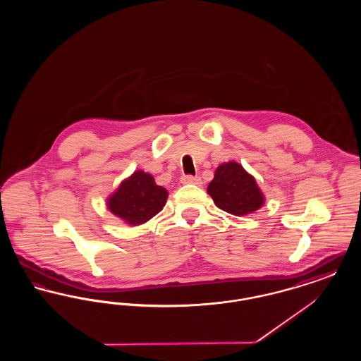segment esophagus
<instances>
[{
  "instance_id": "34e87169",
  "label": "esophagus",
  "mask_w": 361,
  "mask_h": 361,
  "mask_svg": "<svg viewBox=\"0 0 361 361\" xmlns=\"http://www.w3.org/2000/svg\"><path fill=\"white\" fill-rule=\"evenodd\" d=\"M180 181H181L183 184H195V185L202 184L200 177L192 176V174H184V176H181V180H180Z\"/></svg>"
}]
</instances>
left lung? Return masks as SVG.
Masks as SVG:
<instances>
[{
    "instance_id": "left-lung-1",
    "label": "left lung",
    "mask_w": 361,
    "mask_h": 361,
    "mask_svg": "<svg viewBox=\"0 0 361 361\" xmlns=\"http://www.w3.org/2000/svg\"><path fill=\"white\" fill-rule=\"evenodd\" d=\"M207 190L216 206L237 216L252 214L264 203L255 177L237 162L222 164Z\"/></svg>"
}]
</instances>
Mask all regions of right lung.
<instances>
[{
  "instance_id": "add662e5",
  "label": "right lung",
  "mask_w": 361,
  "mask_h": 361,
  "mask_svg": "<svg viewBox=\"0 0 361 361\" xmlns=\"http://www.w3.org/2000/svg\"><path fill=\"white\" fill-rule=\"evenodd\" d=\"M168 190L155 184L153 176L137 171L123 181L109 197L108 208L128 224H142L155 216L166 204Z\"/></svg>"
}]
</instances>
